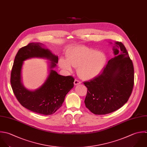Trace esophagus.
<instances>
[{
  "instance_id": "1",
  "label": "esophagus",
  "mask_w": 147,
  "mask_h": 147,
  "mask_svg": "<svg viewBox=\"0 0 147 147\" xmlns=\"http://www.w3.org/2000/svg\"><path fill=\"white\" fill-rule=\"evenodd\" d=\"M74 84L75 85H78V84H81V82H80V80H77V79H76V80H74Z\"/></svg>"
}]
</instances>
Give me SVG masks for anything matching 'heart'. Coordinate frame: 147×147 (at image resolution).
Listing matches in <instances>:
<instances>
[{
	"label": "heart",
	"mask_w": 147,
	"mask_h": 147,
	"mask_svg": "<svg viewBox=\"0 0 147 147\" xmlns=\"http://www.w3.org/2000/svg\"><path fill=\"white\" fill-rule=\"evenodd\" d=\"M67 58V60L59 59V66L67 71L71 70V66L77 67L78 76L84 80H90L97 76L103 70L107 61L104 53L86 46L69 49Z\"/></svg>",
	"instance_id": "b5f03b06"
}]
</instances>
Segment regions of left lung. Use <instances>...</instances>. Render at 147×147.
<instances>
[{"label": "left lung", "instance_id": "8db88e82", "mask_svg": "<svg viewBox=\"0 0 147 147\" xmlns=\"http://www.w3.org/2000/svg\"><path fill=\"white\" fill-rule=\"evenodd\" d=\"M113 48L115 57L109 60L101 73L84 82L87 87L86 107L95 115L117 111L128 100L134 85V67L128 53L121 42Z\"/></svg>", "mask_w": 147, "mask_h": 147}]
</instances>
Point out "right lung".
<instances>
[{"label": "right lung", "instance_id": "obj_1", "mask_svg": "<svg viewBox=\"0 0 147 147\" xmlns=\"http://www.w3.org/2000/svg\"><path fill=\"white\" fill-rule=\"evenodd\" d=\"M49 59L50 68L56 66L58 58L40 43H30L20 48L13 61L10 82L14 95L19 102L26 109L43 115L54 113L62 105L67 93L73 88L74 78L71 76H63L53 70L45 82L38 89L30 91L21 83V69L23 61L30 58Z\"/></svg>", "mask_w": 147, "mask_h": 147}]
</instances>
